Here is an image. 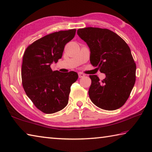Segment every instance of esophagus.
<instances>
[{"mask_svg":"<svg viewBox=\"0 0 152 152\" xmlns=\"http://www.w3.org/2000/svg\"><path fill=\"white\" fill-rule=\"evenodd\" d=\"M78 76H79V78H83V77L85 76V74L84 73H82V72H79L78 73Z\"/></svg>","mask_w":152,"mask_h":152,"instance_id":"1","label":"esophagus"}]
</instances>
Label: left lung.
<instances>
[{
	"instance_id": "left-lung-1",
	"label": "left lung",
	"mask_w": 152,
	"mask_h": 152,
	"mask_svg": "<svg viewBox=\"0 0 152 152\" xmlns=\"http://www.w3.org/2000/svg\"><path fill=\"white\" fill-rule=\"evenodd\" d=\"M77 34L89 46L91 64L106 74L103 80L90 75L91 101L103 110L120 108L136 82V65L130 48L120 36L106 28L87 27L78 29Z\"/></svg>"
}]
</instances>
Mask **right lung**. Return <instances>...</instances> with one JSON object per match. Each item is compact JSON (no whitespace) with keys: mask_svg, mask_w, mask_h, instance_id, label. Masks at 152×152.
Here are the masks:
<instances>
[{"mask_svg":"<svg viewBox=\"0 0 152 152\" xmlns=\"http://www.w3.org/2000/svg\"><path fill=\"white\" fill-rule=\"evenodd\" d=\"M76 29L60 30L40 38L24 52L21 68L22 84L28 97L45 114L66 106L70 86L78 78L75 72L52 71L50 64L61 58L64 46L76 34Z\"/></svg>","mask_w":152,"mask_h":152,"instance_id":"add662e5","label":"right lung"}]
</instances>
